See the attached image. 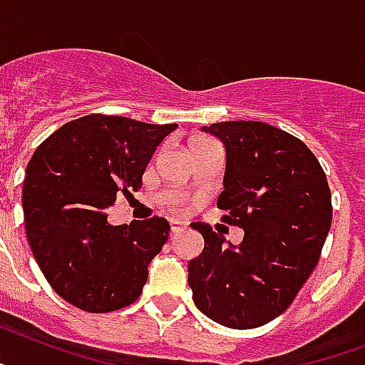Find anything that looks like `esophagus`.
I'll use <instances>...</instances> for the list:
<instances>
[{
    "label": "esophagus",
    "mask_w": 365,
    "mask_h": 365,
    "mask_svg": "<svg viewBox=\"0 0 365 365\" xmlns=\"http://www.w3.org/2000/svg\"><path fill=\"white\" fill-rule=\"evenodd\" d=\"M170 227H171V233H180L182 230H186V224L185 222H179V220H171L170 222Z\"/></svg>",
    "instance_id": "1"
}]
</instances>
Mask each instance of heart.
Segmentation results:
<instances>
[{"label":"heart","mask_w":365,"mask_h":365,"mask_svg":"<svg viewBox=\"0 0 365 365\" xmlns=\"http://www.w3.org/2000/svg\"><path fill=\"white\" fill-rule=\"evenodd\" d=\"M201 141H210V140H209V138H205V135H195L190 145H194V143H201Z\"/></svg>","instance_id":"heart-1"}]
</instances>
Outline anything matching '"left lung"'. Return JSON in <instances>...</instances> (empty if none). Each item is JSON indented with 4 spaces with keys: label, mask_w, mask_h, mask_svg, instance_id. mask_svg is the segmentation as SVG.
<instances>
[{
    "label": "left lung",
    "mask_w": 365,
    "mask_h": 365,
    "mask_svg": "<svg viewBox=\"0 0 365 365\" xmlns=\"http://www.w3.org/2000/svg\"><path fill=\"white\" fill-rule=\"evenodd\" d=\"M225 145L224 222L244 230L239 246L207 224L200 257L188 263V285L200 312L246 330L291 306L317 267L332 224V195L323 168L304 141L259 121L203 126Z\"/></svg>",
    "instance_id": "left-lung-1"
}]
</instances>
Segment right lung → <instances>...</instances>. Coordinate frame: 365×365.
I'll return each instance as SVG.
<instances>
[{"label":"right lung","instance_id":"1","mask_svg":"<svg viewBox=\"0 0 365 365\" xmlns=\"http://www.w3.org/2000/svg\"><path fill=\"white\" fill-rule=\"evenodd\" d=\"M175 128L93 113L57 128L33 153L22 190L27 242L63 300L108 313L141 294L170 224L153 216L111 225L108 209L117 192L141 188L156 147Z\"/></svg>","mask_w":365,"mask_h":365}]
</instances>
